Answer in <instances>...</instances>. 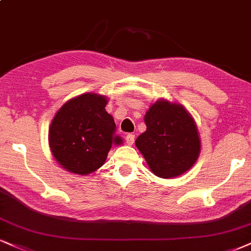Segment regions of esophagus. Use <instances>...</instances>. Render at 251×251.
Wrapping results in <instances>:
<instances>
[{
  "label": "esophagus",
  "instance_id": "34e87169",
  "mask_svg": "<svg viewBox=\"0 0 251 251\" xmlns=\"http://www.w3.org/2000/svg\"><path fill=\"white\" fill-rule=\"evenodd\" d=\"M125 140H126V144L129 145V146H131V145H133V143H134V134H131V133L127 134V135H126Z\"/></svg>",
  "mask_w": 251,
  "mask_h": 251
}]
</instances>
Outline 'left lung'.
I'll return each mask as SVG.
<instances>
[{
    "mask_svg": "<svg viewBox=\"0 0 251 251\" xmlns=\"http://www.w3.org/2000/svg\"><path fill=\"white\" fill-rule=\"evenodd\" d=\"M147 129L135 140L151 171L168 179L185 173L200 153L196 125L185 107L158 100L145 116Z\"/></svg>",
    "mask_w": 251,
    "mask_h": 251,
    "instance_id": "left-lung-1",
    "label": "left lung"
}]
</instances>
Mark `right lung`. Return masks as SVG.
<instances>
[{"mask_svg":"<svg viewBox=\"0 0 251 251\" xmlns=\"http://www.w3.org/2000/svg\"><path fill=\"white\" fill-rule=\"evenodd\" d=\"M104 96L84 93L59 108L49 131L50 149L66 171L90 174L104 165L113 144H122L116 135V123L105 111Z\"/></svg>","mask_w":251,"mask_h":251,"instance_id":"right-lung-1","label":"right lung"}]
</instances>
